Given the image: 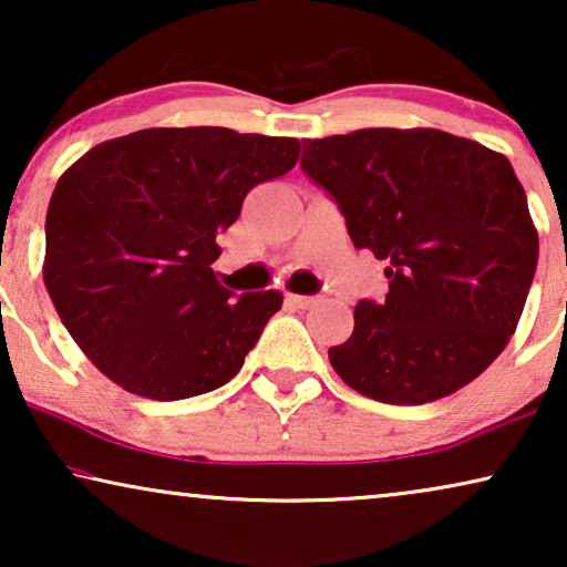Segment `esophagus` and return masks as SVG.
<instances>
[{
    "mask_svg": "<svg viewBox=\"0 0 567 567\" xmlns=\"http://www.w3.org/2000/svg\"><path fill=\"white\" fill-rule=\"evenodd\" d=\"M286 301H289V305L297 307V309H309L317 301V297H301V293H289Z\"/></svg>",
    "mask_w": 567,
    "mask_h": 567,
    "instance_id": "1",
    "label": "esophagus"
}]
</instances>
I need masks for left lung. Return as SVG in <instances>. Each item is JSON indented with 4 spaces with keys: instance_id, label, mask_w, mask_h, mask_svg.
<instances>
[{
    "instance_id": "1",
    "label": "left lung",
    "mask_w": 567,
    "mask_h": 567,
    "mask_svg": "<svg viewBox=\"0 0 567 567\" xmlns=\"http://www.w3.org/2000/svg\"><path fill=\"white\" fill-rule=\"evenodd\" d=\"M301 144V169L390 278L382 305H355L351 338L328 351L332 369L390 405L462 390L508 346L537 270L539 237L511 162L439 128Z\"/></svg>"
}]
</instances>
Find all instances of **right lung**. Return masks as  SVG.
Wrapping results in <instances>:
<instances>
[{"instance_id":"add662e5","label":"right lung","mask_w":567,"mask_h":567,"mask_svg":"<svg viewBox=\"0 0 567 567\" xmlns=\"http://www.w3.org/2000/svg\"><path fill=\"white\" fill-rule=\"evenodd\" d=\"M297 138L219 126L144 128L103 142L59 177L43 281L103 374L131 394L185 400L227 384L281 309L278 291L216 281V235L247 193L289 173Z\"/></svg>"}]
</instances>
